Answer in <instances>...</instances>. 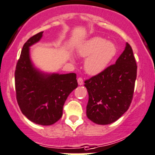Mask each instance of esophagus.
<instances>
[{
  "instance_id": "1",
  "label": "esophagus",
  "mask_w": 155,
  "mask_h": 155,
  "mask_svg": "<svg viewBox=\"0 0 155 155\" xmlns=\"http://www.w3.org/2000/svg\"><path fill=\"white\" fill-rule=\"evenodd\" d=\"M77 82H78V84H79V86L83 85V79H82V78H79V79H77Z\"/></svg>"
}]
</instances>
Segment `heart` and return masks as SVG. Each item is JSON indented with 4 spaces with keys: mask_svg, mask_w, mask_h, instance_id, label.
I'll list each match as a JSON object with an SVG mask.
<instances>
[{
    "mask_svg": "<svg viewBox=\"0 0 155 155\" xmlns=\"http://www.w3.org/2000/svg\"><path fill=\"white\" fill-rule=\"evenodd\" d=\"M117 47L113 42L100 37H94L86 40L77 48L80 57L86 58L84 68L91 76H96L106 69L116 55ZM71 60L74 61L73 56Z\"/></svg>",
    "mask_w": 155,
    "mask_h": 155,
    "instance_id": "heart-1",
    "label": "heart"
}]
</instances>
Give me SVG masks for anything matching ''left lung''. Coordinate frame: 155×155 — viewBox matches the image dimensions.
I'll list each match as a JSON object with an SVG mask.
<instances>
[{"mask_svg": "<svg viewBox=\"0 0 155 155\" xmlns=\"http://www.w3.org/2000/svg\"><path fill=\"white\" fill-rule=\"evenodd\" d=\"M136 76V61L131 46L126 43L115 64L85 81L89 93L88 118L99 125H108L118 120L129 108Z\"/></svg>", "mask_w": 155, "mask_h": 155, "instance_id": "left-lung-1", "label": "left lung"}]
</instances>
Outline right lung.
<instances>
[{"instance_id":"obj_1","label":"right lung","mask_w":155,"mask_h":155,"mask_svg":"<svg viewBox=\"0 0 155 155\" xmlns=\"http://www.w3.org/2000/svg\"><path fill=\"white\" fill-rule=\"evenodd\" d=\"M43 34L30 37L23 47L15 70L16 95L21 112L30 121L51 125L62 117L65 102L78 83L76 73H45L34 64L30 48Z\"/></svg>"}]
</instances>
